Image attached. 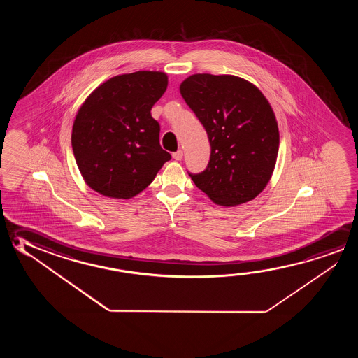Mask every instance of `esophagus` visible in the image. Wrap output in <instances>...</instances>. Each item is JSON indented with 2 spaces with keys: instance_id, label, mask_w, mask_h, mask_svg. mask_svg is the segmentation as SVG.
I'll list each match as a JSON object with an SVG mask.
<instances>
[{
  "instance_id": "34e87169",
  "label": "esophagus",
  "mask_w": 358,
  "mask_h": 358,
  "mask_svg": "<svg viewBox=\"0 0 358 358\" xmlns=\"http://www.w3.org/2000/svg\"><path fill=\"white\" fill-rule=\"evenodd\" d=\"M172 157L176 159V161H181L182 157H183V151H182V150H178L176 152L172 153Z\"/></svg>"
}]
</instances>
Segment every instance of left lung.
I'll return each mask as SVG.
<instances>
[{
  "label": "left lung",
  "instance_id": "1",
  "mask_svg": "<svg viewBox=\"0 0 358 358\" xmlns=\"http://www.w3.org/2000/svg\"><path fill=\"white\" fill-rule=\"evenodd\" d=\"M211 145L205 170L188 175L221 206L255 199L270 181L280 135L268 101L252 83L231 75L197 73L180 86Z\"/></svg>",
  "mask_w": 358,
  "mask_h": 358
}]
</instances>
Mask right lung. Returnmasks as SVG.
Returning a JSON list of instances; mask_svg holds the SVG:
<instances>
[{"label":"right lung","instance_id":"add662e5","mask_svg":"<svg viewBox=\"0 0 358 358\" xmlns=\"http://www.w3.org/2000/svg\"><path fill=\"white\" fill-rule=\"evenodd\" d=\"M167 88L164 72L110 78L88 96L72 127V150L85 181L112 199H131L153 181L170 153L159 145L152 106Z\"/></svg>","mask_w":358,"mask_h":358}]
</instances>
